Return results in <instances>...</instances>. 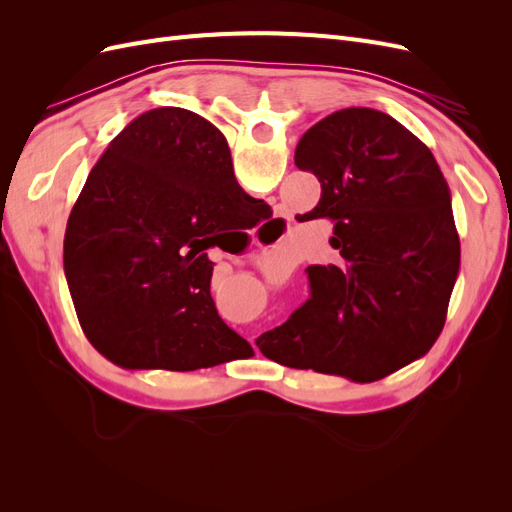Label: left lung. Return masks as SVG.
<instances>
[{
  "label": "left lung",
  "instance_id": "left-lung-1",
  "mask_svg": "<svg viewBox=\"0 0 512 512\" xmlns=\"http://www.w3.org/2000/svg\"><path fill=\"white\" fill-rule=\"evenodd\" d=\"M294 164L320 181L309 220H333L335 265L307 267L312 297L260 352L371 382L421 359L442 333L459 273L451 190L425 143L374 108L309 128Z\"/></svg>",
  "mask_w": 512,
  "mask_h": 512
}]
</instances>
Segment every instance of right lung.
<instances>
[{"label": "right lung", "instance_id": "1", "mask_svg": "<svg viewBox=\"0 0 512 512\" xmlns=\"http://www.w3.org/2000/svg\"><path fill=\"white\" fill-rule=\"evenodd\" d=\"M245 194L224 134L192 111L153 108L128 123L91 168L64 239L81 327L123 369L194 371L252 346L211 299V235L247 228Z\"/></svg>", "mask_w": 512, "mask_h": 512}]
</instances>
